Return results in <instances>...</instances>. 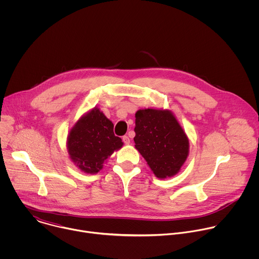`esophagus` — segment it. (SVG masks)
<instances>
[{
    "label": "esophagus",
    "instance_id": "1",
    "mask_svg": "<svg viewBox=\"0 0 259 259\" xmlns=\"http://www.w3.org/2000/svg\"><path fill=\"white\" fill-rule=\"evenodd\" d=\"M123 142H124L125 144H129V143H130V138H129L127 135L123 136Z\"/></svg>",
    "mask_w": 259,
    "mask_h": 259
}]
</instances>
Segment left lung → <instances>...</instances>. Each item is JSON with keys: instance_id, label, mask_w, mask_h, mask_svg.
I'll use <instances>...</instances> for the list:
<instances>
[{"instance_id": "obj_1", "label": "left lung", "mask_w": 259, "mask_h": 259, "mask_svg": "<svg viewBox=\"0 0 259 259\" xmlns=\"http://www.w3.org/2000/svg\"><path fill=\"white\" fill-rule=\"evenodd\" d=\"M135 147L158 178L180 170L189 156V139L169 110L140 109L135 114Z\"/></svg>"}]
</instances>
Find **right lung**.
<instances>
[{
  "label": "right lung",
  "instance_id": "obj_1",
  "mask_svg": "<svg viewBox=\"0 0 259 259\" xmlns=\"http://www.w3.org/2000/svg\"><path fill=\"white\" fill-rule=\"evenodd\" d=\"M122 145V139L114 134V124L98 108L82 117L67 137L70 159L90 174L102 169L103 162Z\"/></svg>",
  "mask_w": 259,
  "mask_h": 259
}]
</instances>
